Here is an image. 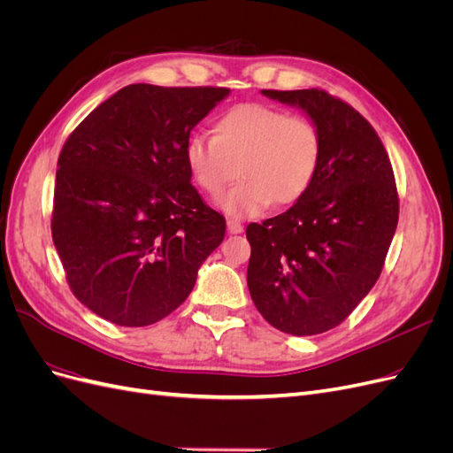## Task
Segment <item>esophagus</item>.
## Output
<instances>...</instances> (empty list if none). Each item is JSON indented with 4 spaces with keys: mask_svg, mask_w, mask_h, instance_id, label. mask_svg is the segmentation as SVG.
<instances>
[{
    "mask_svg": "<svg viewBox=\"0 0 453 453\" xmlns=\"http://www.w3.org/2000/svg\"><path fill=\"white\" fill-rule=\"evenodd\" d=\"M226 230L230 232V234H240V232H243V225L240 221H236V219H228Z\"/></svg>",
    "mask_w": 453,
    "mask_h": 453,
    "instance_id": "1",
    "label": "esophagus"
}]
</instances>
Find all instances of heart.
Returning a JSON list of instances; mask_svg holds the SVG:
<instances>
[{
  "instance_id": "1",
  "label": "heart",
  "mask_w": 453,
  "mask_h": 453,
  "mask_svg": "<svg viewBox=\"0 0 453 453\" xmlns=\"http://www.w3.org/2000/svg\"><path fill=\"white\" fill-rule=\"evenodd\" d=\"M321 157L323 135L311 119L263 104L230 107L215 120L213 138L193 135L185 145L188 172L210 196L243 177L219 200L234 217L263 213L272 202H298L313 185Z\"/></svg>"
}]
</instances>
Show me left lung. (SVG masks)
Here are the masks:
<instances>
[{
  "mask_svg": "<svg viewBox=\"0 0 453 453\" xmlns=\"http://www.w3.org/2000/svg\"><path fill=\"white\" fill-rule=\"evenodd\" d=\"M319 127L323 157L308 193L285 213L251 223L248 287L278 331H331L357 308L383 268L399 223L386 147L370 122L325 90H263Z\"/></svg>",
  "mask_w": 453,
  "mask_h": 453,
  "instance_id": "left-lung-1",
  "label": "left lung"
}]
</instances>
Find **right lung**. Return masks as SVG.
Here are the masks:
<instances>
[{
    "instance_id": "1",
    "label": "right lung",
    "mask_w": 453,
    "mask_h": 453,
    "mask_svg": "<svg viewBox=\"0 0 453 453\" xmlns=\"http://www.w3.org/2000/svg\"><path fill=\"white\" fill-rule=\"evenodd\" d=\"M230 94L128 85L64 143L52 242L81 304L120 326L170 315L225 238V217L190 183V132Z\"/></svg>"
}]
</instances>
